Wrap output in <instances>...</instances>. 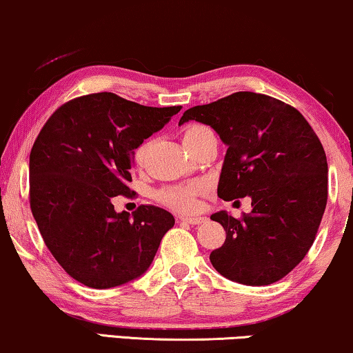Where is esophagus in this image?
Wrapping results in <instances>:
<instances>
[{
  "label": "esophagus",
  "mask_w": 353,
  "mask_h": 353,
  "mask_svg": "<svg viewBox=\"0 0 353 353\" xmlns=\"http://www.w3.org/2000/svg\"><path fill=\"white\" fill-rule=\"evenodd\" d=\"M181 219L190 225H198L201 224V222H205V217L201 216H185V217H181Z\"/></svg>",
  "instance_id": "1"
}]
</instances>
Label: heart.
I'll return each mask as SVG.
<instances>
[{
  "instance_id": "heart-1",
  "label": "heart",
  "mask_w": 353,
  "mask_h": 353,
  "mask_svg": "<svg viewBox=\"0 0 353 353\" xmlns=\"http://www.w3.org/2000/svg\"><path fill=\"white\" fill-rule=\"evenodd\" d=\"M198 128L201 126H192L188 128L183 136L190 134L193 131H196ZM143 148H141L137 153V158H142ZM201 183L200 182H192V183H185V185H172V187H166L163 190L158 192V200H160L163 205L172 208V210L181 211V212H190L196 210V195L201 190Z\"/></svg>"
}]
</instances>
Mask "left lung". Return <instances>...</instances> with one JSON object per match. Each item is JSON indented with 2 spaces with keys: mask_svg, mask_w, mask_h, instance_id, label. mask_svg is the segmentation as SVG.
I'll use <instances>...</instances> for the list:
<instances>
[{
  "mask_svg": "<svg viewBox=\"0 0 353 353\" xmlns=\"http://www.w3.org/2000/svg\"><path fill=\"white\" fill-rule=\"evenodd\" d=\"M211 126L227 145L217 195L251 198L252 211L212 221L225 241L210 261L221 275L265 286L290 274L310 250L327 198V161L320 139L296 108L256 92H235L188 108L179 121Z\"/></svg>",
  "mask_w": 353,
  "mask_h": 353,
  "instance_id": "obj_1",
  "label": "left lung"
}]
</instances>
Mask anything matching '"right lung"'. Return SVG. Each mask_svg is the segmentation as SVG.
Masks as SVG:
<instances>
[{
  "instance_id": "right-lung-1",
  "label": "right lung",
  "mask_w": 353,
  "mask_h": 353,
  "mask_svg": "<svg viewBox=\"0 0 353 353\" xmlns=\"http://www.w3.org/2000/svg\"><path fill=\"white\" fill-rule=\"evenodd\" d=\"M181 107H145L97 92L67 102L43 126L30 153V208L48 250L68 275L96 290L145 274L171 212L141 206L117 212L129 195L134 153Z\"/></svg>"
}]
</instances>
